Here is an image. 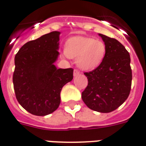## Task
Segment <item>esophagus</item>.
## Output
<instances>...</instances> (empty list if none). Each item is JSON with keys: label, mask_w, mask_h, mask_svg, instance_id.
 Wrapping results in <instances>:
<instances>
[{"label": "esophagus", "mask_w": 146, "mask_h": 146, "mask_svg": "<svg viewBox=\"0 0 146 146\" xmlns=\"http://www.w3.org/2000/svg\"><path fill=\"white\" fill-rule=\"evenodd\" d=\"M73 74H74V77L78 76V74H80V72H79L78 70L74 69V73H73Z\"/></svg>", "instance_id": "34e87169"}]
</instances>
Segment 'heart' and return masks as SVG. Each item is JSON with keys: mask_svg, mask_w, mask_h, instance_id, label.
<instances>
[{"mask_svg": "<svg viewBox=\"0 0 146 146\" xmlns=\"http://www.w3.org/2000/svg\"><path fill=\"white\" fill-rule=\"evenodd\" d=\"M65 55L76 58V65L84 71L97 68L104 61L107 47L103 41L91 37L77 36L65 43Z\"/></svg>", "mask_w": 146, "mask_h": 146, "instance_id": "b5f03b06", "label": "heart"}]
</instances>
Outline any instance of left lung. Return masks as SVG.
I'll list each match as a JSON object with an SVG mask.
<instances>
[{
	"instance_id": "1",
	"label": "left lung",
	"mask_w": 146,
	"mask_h": 146,
	"mask_svg": "<svg viewBox=\"0 0 146 146\" xmlns=\"http://www.w3.org/2000/svg\"><path fill=\"white\" fill-rule=\"evenodd\" d=\"M107 47L102 63L92 72L84 73L88 84L82 92L88 107L100 113H110L129 97L132 83L130 56L116 39L99 33Z\"/></svg>"
}]
</instances>
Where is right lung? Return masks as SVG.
I'll list each match as a JSON object with an SVG mask.
<instances>
[{"mask_svg": "<svg viewBox=\"0 0 146 146\" xmlns=\"http://www.w3.org/2000/svg\"><path fill=\"white\" fill-rule=\"evenodd\" d=\"M60 32L53 31L24 44L15 55L13 82L16 98L26 110L46 116L60 104L63 86L73 79L72 68H57Z\"/></svg>", "mask_w": 146, "mask_h": 146, "instance_id": "add662e5", "label": "right lung"}]
</instances>
